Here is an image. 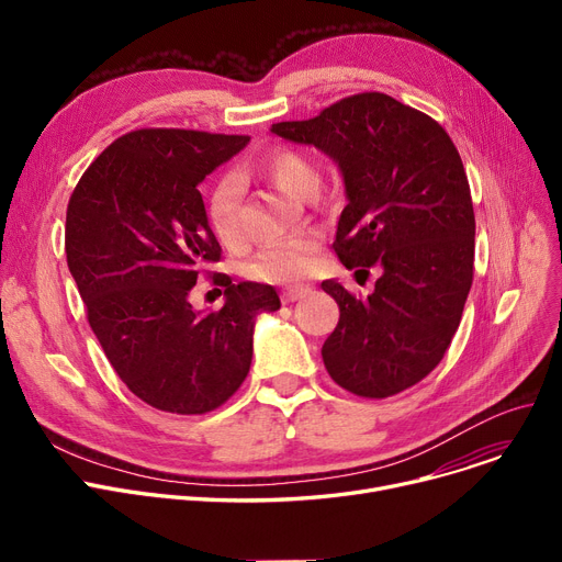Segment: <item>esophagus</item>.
Masks as SVG:
<instances>
[{
  "label": "esophagus",
  "instance_id": "34e87169",
  "mask_svg": "<svg viewBox=\"0 0 562 562\" xmlns=\"http://www.w3.org/2000/svg\"><path fill=\"white\" fill-rule=\"evenodd\" d=\"M310 293V286H289L282 291V303H296L305 299Z\"/></svg>",
  "mask_w": 562,
  "mask_h": 562
}]
</instances>
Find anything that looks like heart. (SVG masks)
Wrapping results in <instances>:
<instances>
[{
    "instance_id": "heart-1",
    "label": "heart",
    "mask_w": 562,
    "mask_h": 562,
    "mask_svg": "<svg viewBox=\"0 0 562 562\" xmlns=\"http://www.w3.org/2000/svg\"><path fill=\"white\" fill-rule=\"evenodd\" d=\"M255 168L289 195L307 198L318 193L321 172L316 164L293 147H273ZM206 221L223 246L232 248L241 241V184L236 177H223L206 195ZM318 255L321 241L316 234L289 236L261 248L248 266V276L271 284H299L316 273Z\"/></svg>"
}]
</instances>
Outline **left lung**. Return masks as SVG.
Here are the masks:
<instances>
[{"mask_svg": "<svg viewBox=\"0 0 562 562\" xmlns=\"http://www.w3.org/2000/svg\"><path fill=\"white\" fill-rule=\"evenodd\" d=\"M271 132L337 164L348 204L333 248L346 269L382 271L367 301L321 282L339 305L321 348L330 378L367 398L417 385L445 358L474 280V204L451 136L385 93L344 98Z\"/></svg>", "mask_w": 562, "mask_h": 562, "instance_id": "obj_1", "label": "left lung"}]
</instances>
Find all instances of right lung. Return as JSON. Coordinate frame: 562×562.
<instances>
[{
  "instance_id": "add662e5",
  "label": "right lung",
  "mask_w": 562,
  "mask_h": 562,
  "mask_svg": "<svg viewBox=\"0 0 562 562\" xmlns=\"http://www.w3.org/2000/svg\"><path fill=\"white\" fill-rule=\"evenodd\" d=\"M248 140L130 132L86 168L68 204V269L104 356L130 392L175 415H204L239 390L257 316L280 310L271 284L229 278L218 312L189 301L221 259L198 184Z\"/></svg>"
}]
</instances>
